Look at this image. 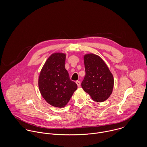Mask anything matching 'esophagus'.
Segmentation results:
<instances>
[{"label": "esophagus", "instance_id": "1", "mask_svg": "<svg viewBox=\"0 0 147 147\" xmlns=\"http://www.w3.org/2000/svg\"><path fill=\"white\" fill-rule=\"evenodd\" d=\"M76 83L77 84V85H78V87H80V82H79V81H76Z\"/></svg>", "mask_w": 147, "mask_h": 147}]
</instances>
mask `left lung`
Listing matches in <instances>:
<instances>
[{"mask_svg":"<svg viewBox=\"0 0 147 147\" xmlns=\"http://www.w3.org/2000/svg\"><path fill=\"white\" fill-rule=\"evenodd\" d=\"M85 75L82 87L92 100L101 102L111 94L114 78L108 67L97 55L88 54L84 56Z\"/></svg>","mask_w":147,"mask_h":147,"instance_id":"1","label":"left lung"}]
</instances>
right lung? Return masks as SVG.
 <instances>
[{"mask_svg": "<svg viewBox=\"0 0 147 147\" xmlns=\"http://www.w3.org/2000/svg\"><path fill=\"white\" fill-rule=\"evenodd\" d=\"M65 61V54H52L44 64L38 78L43 98L50 105L60 108L67 104L78 88L77 84L70 80Z\"/></svg>", "mask_w": 147, "mask_h": 147, "instance_id": "1", "label": "right lung"}]
</instances>
